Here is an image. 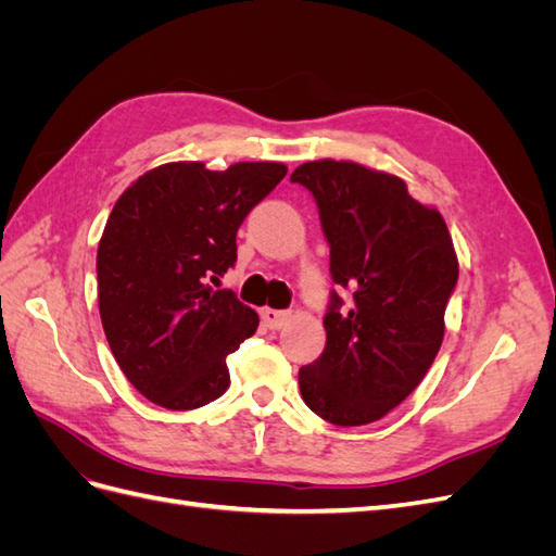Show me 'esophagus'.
<instances>
[{"label": "esophagus", "instance_id": "obj_1", "mask_svg": "<svg viewBox=\"0 0 556 556\" xmlns=\"http://www.w3.org/2000/svg\"><path fill=\"white\" fill-rule=\"evenodd\" d=\"M264 325L271 329H280L290 323V313L288 311H276V308H262L260 311Z\"/></svg>", "mask_w": 556, "mask_h": 556}]
</instances>
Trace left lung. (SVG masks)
Listing matches in <instances>:
<instances>
[{
    "label": "left lung",
    "instance_id": "8db88e82",
    "mask_svg": "<svg viewBox=\"0 0 556 556\" xmlns=\"http://www.w3.org/2000/svg\"><path fill=\"white\" fill-rule=\"evenodd\" d=\"M331 248L327 345L299 368L306 406L331 425L378 422L422 382L445 336L459 260L439 208L419 204L403 178L357 162L315 160L294 169Z\"/></svg>",
    "mask_w": 556,
    "mask_h": 556
}]
</instances>
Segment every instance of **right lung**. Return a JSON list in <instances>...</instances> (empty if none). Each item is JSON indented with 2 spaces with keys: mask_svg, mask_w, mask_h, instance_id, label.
Here are the masks:
<instances>
[{
  "mask_svg": "<svg viewBox=\"0 0 556 556\" xmlns=\"http://www.w3.org/2000/svg\"><path fill=\"white\" fill-rule=\"evenodd\" d=\"M288 174L282 162H169L115 201L97 248V299L117 366L148 401L192 410L229 387L227 357L260 317L213 290L237 262L250 208Z\"/></svg>",
  "mask_w": 556,
  "mask_h": 556,
  "instance_id": "1",
  "label": "right lung"
}]
</instances>
